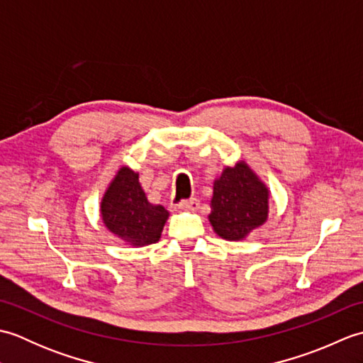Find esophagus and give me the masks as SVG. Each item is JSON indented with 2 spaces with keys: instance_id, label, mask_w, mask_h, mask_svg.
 Returning <instances> with one entry per match:
<instances>
[{
  "instance_id": "34e87169",
  "label": "esophagus",
  "mask_w": 363,
  "mask_h": 363,
  "mask_svg": "<svg viewBox=\"0 0 363 363\" xmlns=\"http://www.w3.org/2000/svg\"><path fill=\"white\" fill-rule=\"evenodd\" d=\"M198 206H199L198 199H196V198H190V199H184V201L179 203V209L194 212V211L198 209Z\"/></svg>"
}]
</instances>
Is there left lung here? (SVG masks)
<instances>
[{
  "label": "left lung",
  "mask_w": 363,
  "mask_h": 363,
  "mask_svg": "<svg viewBox=\"0 0 363 363\" xmlns=\"http://www.w3.org/2000/svg\"><path fill=\"white\" fill-rule=\"evenodd\" d=\"M269 191L245 162L226 167L213 181L209 221L221 238L243 240L268 218Z\"/></svg>",
  "instance_id": "left-lung-1"
}]
</instances>
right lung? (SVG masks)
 Segmentation results:
<instances>
[{
  "mask_svg": "<svg viewBox=\"0 0 363 363\" xmlns=\"http://www.w3.org/2000/svg\"><path fill=\"white\" fill-rule=\"evenodd\" d=\"M168 215L164 206L148 201L138 182V173L128 167L118 169L101 199L106 228L133 246L159 242Z\"/></svg>",
  "mask_w": 363,
  "mask_h": 363,
  "instance_id": "1",
  "label": "right lung"
}]
</instances>
